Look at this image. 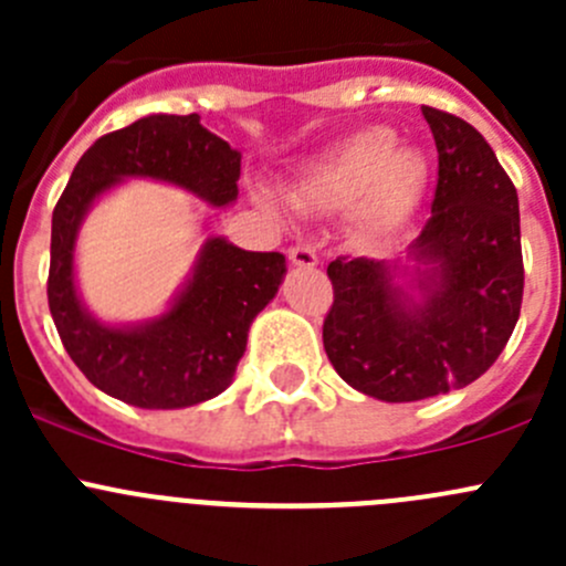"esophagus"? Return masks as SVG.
Instances as JSON below:
<instances>
[{
	"label": "esophagus",
	"mask_w": 566,
	"mask_h": 566,
	"mask_svg": "<svg viewBox=\"0 0 566 566\" xmlns=\"http://www.w3.org/2000/svg\"><path fill=\"white\" fill-rule=\"evenodd\" d=\"M290 262H293V265H301V268H312V265H317V254H315V249L306 247V243H298V247L290 249Z\"/></svg>",
	"instance_id": "obj_1"
}]
</instances>
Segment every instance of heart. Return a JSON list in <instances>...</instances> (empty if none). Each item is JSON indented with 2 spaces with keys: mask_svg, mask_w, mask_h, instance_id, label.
Instances as JSON below:
<instances>
[{
  "mask_svg": "<svg viewBox=\"0 0 566 566\" xmlns=\"http://www.w3.org/2000/svg\"><path fill=\"white\" fill-rule=\"evenodd\" d=\"M427 175L430 167L419 150L399 147L391 128L373 125L317 156L301 175L298 197L319 208L356 202L364 230L391 232L416 210Z\"/></svg>",
  "mask_w": 566,
  "mask_h": 566,
  "instance_id": "obj_1",
  "label": "heart"
}]
</instances>
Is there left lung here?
Instances as JSON below:
<instances>
[{
    "label": "left lung",
    "instance_id": "1",
    "mask_svg": "<svg viewBox=\"0 0 566 566\" xmlns=\"http://www.w3.org/2000/svg\"><path fill=\"white\" fill-rule=\"evenodd\" d=\"M438 147L432 213L410 254L413 287L391 265L336 256L323 319L328 361L345 384L386 402H416L473 384L510 342L523 304L521 210L493 147L465 119L421 106Z\"/></svg>",
    "mask_w": 566,
    "mask_h": 566
}]
</instances>
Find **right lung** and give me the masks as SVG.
I'll return each instance as SVG.
<instances>
[{
    "label": "right lung",
    "instance_id": "right-lung-1",
    "mask_svg": "<svg viewBox=\"0 0 566 566\" xmlns=\"http://www.w3.org/2000/svg\"><path fill=\"white\" fill-rule=\"evenodd\" d=\"M125 177H153L230 205L241 153L199 125V114H150L101 136L73 169L51 216L49 310L84 378L136 408L172 410L213 399L232 384L249 325L276 295L287 265L279 251H247L210 238L167 315L145 325H104L82 306L73 249L95 197Z\"/></svg>",
    "mask_w": 566,
    "mask_h": 566
}]
</instances>
